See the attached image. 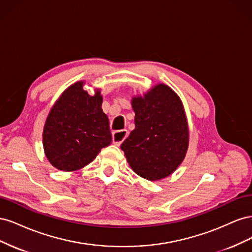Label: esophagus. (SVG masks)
<instances>
[{"label":"esophagus","mask_w":252,"mask_h":252,"mask_svg":"<svg viewBox=\"0 0 252 252\" xmlns=\"http://www.w3.org/2000/svg\"><path fill=\"white\" fill-rule=\"evenodd\" d=\"M128 135V131L127 130H120V131H116L112 133V143L117 146H120Z\"/></svg>","instance_id":"obj_1"}]
</instances>
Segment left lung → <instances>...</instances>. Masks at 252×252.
<instances>
[{
    "label": "left lung",
    "instance_id": "8db88e82",
    "mask_svg": "<svg viewBox=\"0 0 252 252\" xmlns=\"http://www.w3.org/2000/svg\"><path fill=\"white\" fill-rule=\"evenodd\" d=\"M135 128L121 145L131 169L141 178L159 181L184 161L189 128L180 96L159 83L131 98Z\"/></svg>",
    "mask_w": 252,
    "mask_h": 252
}]
</instances>
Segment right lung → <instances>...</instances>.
Here are the masks:
<instances>
[{"instance_id": "obj_1", "label": "right lung", "mask_w": 252, "mask_h": 252, "mask_svg": "<svg viewBox=\"0 0 252 252\" xmlns=\"http://www.w3.org/2000/svg\"><path fill=\"white\" fill-rule=\"evenodd\" d=\"M84 81L66 88L53 104L43 129L45 156L55 168L77 171L87 166L111 143L103 95L84 90Z\"/></svg>"}]
</instances>
